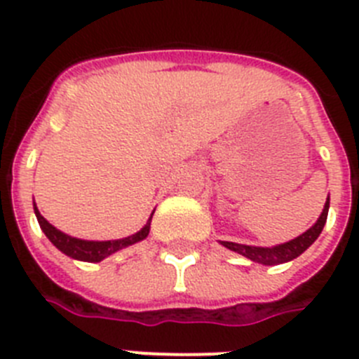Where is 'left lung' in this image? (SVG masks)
<instances>
[{"instance_id":"1","label":"left lung","mask_w":359,"mask_h":359,"mask_svg":"<svg viewBox=\"0 0 359 359\" xmlns=\"http://www.w3.org/2000/svg\"><path fill=\"white\" fill-rule=\"evenodd\" d=\"M327 214H329V196L325 205H323L322 214H320V217L316 219V223L313 224L309 230L304 231L302 236L294 237V239L287 241V243L284 244L271 246V248H264V246H248V244L230 243V241H219V243L223 244L224 248L239 253V255L246 257V259L257 262V264H262V266L284 264V262H290L293 261V259H297L298 255H302V253L309 248L311 244L318 239L323 226H325V221H327Z\"/></svg>"}]
</instances>
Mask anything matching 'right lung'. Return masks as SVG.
I'll use <instances>...</instances> for the list:
<instances>
[{
	"label": "right lung",
	"instance_id": "add662e5",
	"mask_svg": "<svg viewBox=\"0 0 359 359\" xmlns=\"http://www.w3.org/2000/svg\"><path fill=\"white\" fill-rule=\"evenodd\" d=\"M34 212H36V217L39 221L41 230L44 231V236L48 237L50 243L55 246L57 250H61L65 255L72 257L75 261H82V262H100L104 261L106 257L113 255L115 252H120V250L128 248L131 244L140 243L144 241L145 237L149 236V230H151V219H152V212L149 221L145 223V226L142 230H138L136 233L129 237H122V239H115V241H86V239H77V237H72L65 231L57 230L53 224H50L46 219L41 215V212L37 210V205L34 201Z\"/></svg>",
	"mask_w": 359,
	"mask_h": 359
}]
</instances>
